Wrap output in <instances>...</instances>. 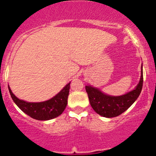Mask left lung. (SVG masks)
Returning <instances> with one entry per match:
<instances>
[{
	"instance_id": "left-lung-1",
	"label": "left lung",
	"mask_w": 156,
	"mask_h": 156,
	"mask_svg": "<svg viewBox=\"0 0 156 156\" xmlns=\"http://www.w3.org/2000/svg\"><path fill=\"white\" fill-rule=\"evenodd\" d=\"M143 86V69L141 66L140 80L134 90L122 96L112 97L105 94L101 91L90 86H86L85 89L88 94L90 105L98 114L101 116L112 118L124 112L133 105L140 95Z\"/></svg>"
}]
</instances>
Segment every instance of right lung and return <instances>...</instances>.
Listing matches in <instances>:
<instances>
[{"label": "right lung", "instance_id": "right-lung-1", "mask_svg": "<svg viewBox=\"0 0 156 156\" xmlns=\"http://www.w3.org/2000/svg\"><path fill=\"white\" fill-rule=\"evenodd\" d=\"M70 83L66 85L57 95L50 100L43 102H27L14 95L10 87L8 90L14 102L23 112L37 120H49L61 115L66 108L69 93Z\"/></svg>", "mask_w": 156, "mask_h": 156}]
</instances>
